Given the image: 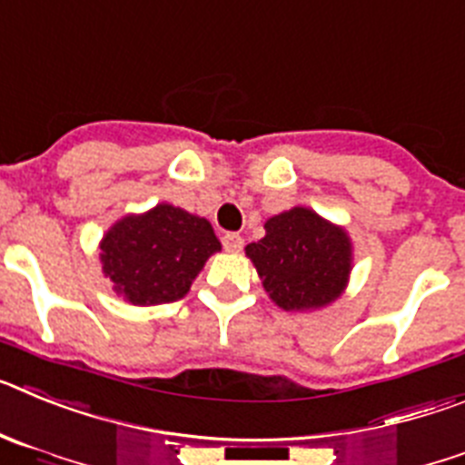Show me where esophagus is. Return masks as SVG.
Listing matches in <instances>:
<instances>
[{
    "label": "esophagus",
    "instance_id": "1",
    "mask_svg": "<svg viewBox=\"0 0 465 465\" xmlns=\"http://www.w3.org/2000/svg\"><path fill=\"white\" fill-rule=\"evenodd\" d=\"M242 246H244V240H242L240 232H225L223 235L225 252H240Z\"/></svg>",
    "mask_w": 465,
    "mask_h": 465
}]
</instances>
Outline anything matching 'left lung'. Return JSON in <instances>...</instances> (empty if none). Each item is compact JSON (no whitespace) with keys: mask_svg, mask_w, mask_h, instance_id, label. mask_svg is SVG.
I'll return each mask as SVG.
<instances>
[{"mask_svg":"<svg viewBox=\"0 0 465 465\" xmlns=\"http://www.w3.org/2000/svg\"><path fill=\"white\" fill-rule=\"evenodd\" d=\"M262 286L282 310L323 307L342 293L351 270V244L312 209L295 207L265 223V237L246 246Z\"/></svg>","mask_w":465,"mask_h":465,"instance_id":"left-lung-1","label":"left lung"}]
</instances>
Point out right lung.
Returning <instances> with one entry per match:
<instances>
[{
	"label": "right lung",
	"instance_id": "obj_1",
	"mask_svg": "<svg viewBox=\"0 0 465 465\" xmlns=\"http://www.w3.org/2000/svg\"><path fill=\"white\" fill-rule=\"evenodd\" d=\"M221 252L207 219L172 204L125 216L102 240V265L118 293L133 305L183 298L204 261Z\"/></svg>",
	"mask_w": 465,
	"mask_h": 465
}]
</instances>
